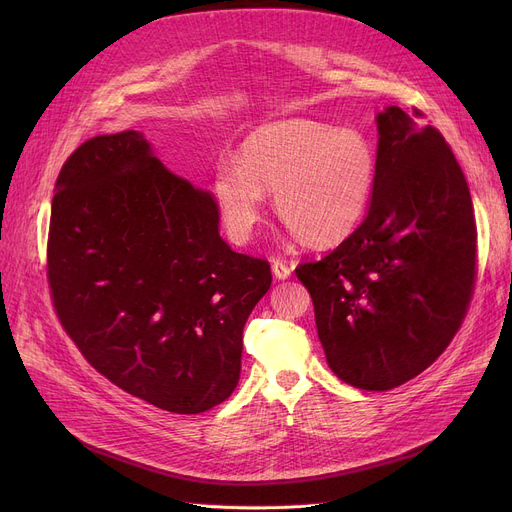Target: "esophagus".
Segmentation results:
<instances>
[{
  "label": "esophagus",
  "mask_w": 512,
  "mask_h": 512,
  "mask_svg": "<svg viewBox=\"0 0 512 512\" xmlns=\"http://www.w3.org/2000/svg\"><path fill=\"white\" fill-rule=\"evenodd\" d=\"M290 272H292V267H290L288 263H284L282 259H274V261H272V274H274L276 280H286V278H290Z\"/></svg>",
  "instance_id": "1"
}]
</instances>
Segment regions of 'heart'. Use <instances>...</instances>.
<instances>
[{"mask_svg":"<svg viewBox=\"0 0 512 512\" xmlns=\"http://www.w3.org/2000/svg\"><path fill=\"white\" fill-rule=\"evenodd\" d=\"M378 180V155L363 132L307 118L259 126L238 161L220 159L213 195L228 236L247 242L274 191L278 218L311 245H330L365 218Z\"/></svg>","mask_w":512,"mask_h":512,"instance_id":"heart-1","label":"heart"}]
</instances>
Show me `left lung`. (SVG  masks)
<instances>
[{
  "instance_id": "8db88e82",
  "label": "left lung",
  "mask_w": 512,
  "mask_h": 512,
  "mask_svg": "<svg viewBox=\"0 0 512 512\" xmlns=\"http://www.w3.org/2000/svg\"><path fill=\"white\" fill-rule=\"evenodd\" d=\"M375 124L378 180L365 220L330 255L301 263L297 278L313 299L330 369L384 392L432 365L461 328L477 230L467 180L442 134L396 105Z\"/></svg>"
}]
</instances>
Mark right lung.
<instances>
[{"label": "right lung", "instance_id": "obj_1", "mask_svg": "<svg viewBox=\"0 0 512 512\" xmlns=\"http://www.w3.org/2000/svg\"><path fill=\"white\" fill-rule=\"evenodd\" d=\"M56 191L47 278L80 353L157 409L195 415L224 402L270 263L226 245L213 195L161 164L143 132L80 145Z\"/></svg>", "mask_w": 512, "mask_h": 512}]
</instances>
